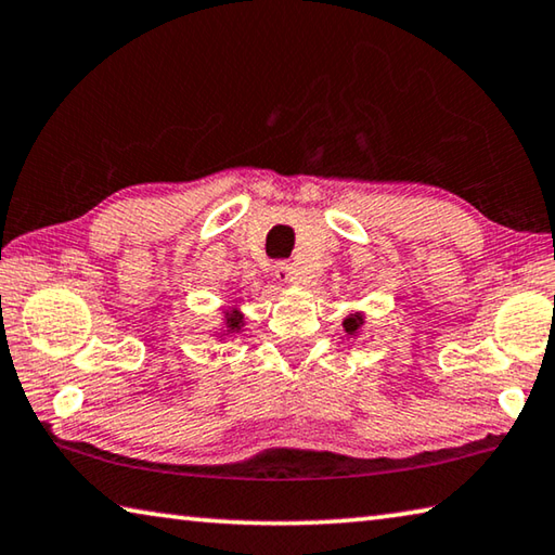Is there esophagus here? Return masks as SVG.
Segmentation results:
<instances>
[{
	"mask_svg": "<svg viewBox=\"0 0 555 555\" xmlns=\"http://www.w3.org/2000/svg\"><path fill=\"white\" fill-rule=\"evenodd\" d=\"M275 278L280 280V283H293V280H295L293 262H289V260H278L275 262Z\"/></svg>",
	"mask_w": 555,
	"mask_h": 555,
	"instance_id": "obj_1",
	"label": "esophagus"
}]
</instances>
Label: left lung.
I'll list each match as a JSON object with an SVG mask.
<instances>
[{
  "instance_id": "8db88e82",
  "label": "left lung",
  "mask_w": 555,
  "mask_h": 555,
  "mask_svg": "<svg viewBox=\"0 0 555 555\" xmlns=\"http://www.w3.org/2000/svg\"><path fill=\"white\" fill-rule=\"evenodd\" d=\"M361 324H363V317H361V314H351V317H348L346 322H344L348 334H356L358 328H361Z\"/></svg>"
}]
</instances>
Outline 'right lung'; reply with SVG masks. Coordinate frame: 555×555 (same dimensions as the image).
<instances>
[{
    "label": "right lung",
    "instance_id": "1",
    "mask_svg": "<svg viewBox=\"0 0 555 555\" xmlns=\"http://www.w3.org/2000/svg\"><path fill=\"white\" fill-rule=\"evenodd\" d=\"M241 314L238 312H231L229 317H227V328H229V332H236V328L241 326Z\"/></svg>",
    "mask_w": 555,
    "mask_h": 555
}]
</instances>
